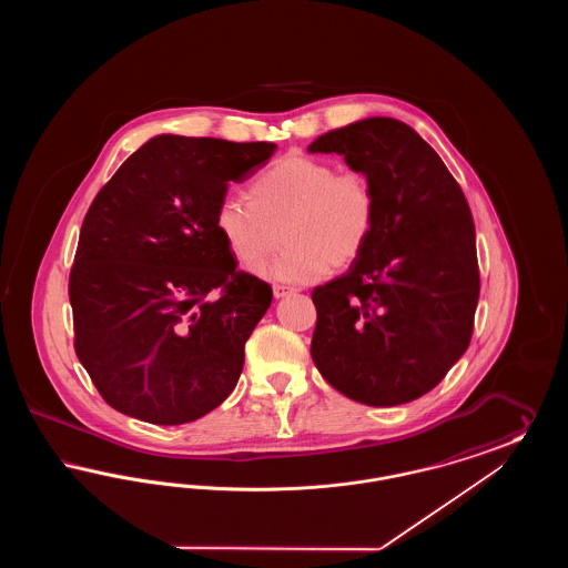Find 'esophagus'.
<instances>
[{"instance_id":"obj_1","label":"esophagus","mask_w":568,"mask_h":568,"mask_svg":"<svg viewBox=\"0 0 568 568\" xmlns=\"http://www.w3.org/2000/svg\"><path fill=\"white\" fill-rule=\"evenodd\" d=\"M294 292H296V290L290 287V285H278V283H276V285L272 287V294H274L276 300H278V297L290 296V294H294Z\"/></svg>"}]
</instances>
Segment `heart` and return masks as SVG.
I'll use <instances>...</instances> for the list:
<instances>
[{"mask_svg":"<svg viewBox=\"0 0 568 568\" xmlns=\"http://www.w3.org/2000/svg\"><path fill=\"white\" fill-rule=\"evenodd\" d=\"M375 216L377 197L364 174L290 155L251 181L248 197L225 195L215 227L246 268L262 264L283 236L287 246L257 274L281 283H308L320 278L327 264H353L371 241Z\"/></svg>","mask_w":568,"mask_h":568,"instance_id":"heart-1","label":"heart"}]
</instances>
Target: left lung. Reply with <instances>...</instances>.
Masks as SVG:
<instances>
[{
    "label": "left lung",
    "instance_id": "left-lung-1",
    "mask_svg": "<svg viewBox=\"0 0 568 568\" xmlns=\"http://www.w3.org/2000/svg\"><path fill=\"white\" fill-rule=\"evenodd\" d=\"M308 153L343 155L377 197L359 257L313 290V362L355 403L405 405L440 383L473 336L479 266L468 202L433 146L389 116L320 135Z\"/></svg>",
    "mask_w": 568,
    "mask_h": 568
}]
</instances>
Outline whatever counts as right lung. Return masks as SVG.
Segmentation results:
<instances>
[{
    "label": "right lung",
    "mask_w": 568,
    "mask_h": 568,
    "mask_svg": "<svg viewBox=\"0 0 568 568\" xmlns=\"http://www.w3.org/2000/svg\"><path fill=\"white\" fill-rule=\"evenodd\" d=\"M274 151V142L155 135L89 206L70 272L74 349L119 413L179 426L236 387L272 290L236 268L215 215L227 185Z\"/></svg>",
    "instance_id": "add662e5"
}]
</instances>
